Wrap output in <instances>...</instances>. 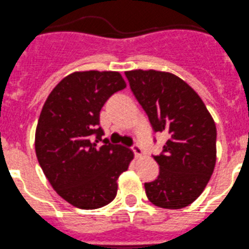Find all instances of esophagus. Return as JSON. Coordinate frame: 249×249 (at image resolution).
Wrapping results in <instances>:
<instances>
[{
	"label": "esophagus",
	"instance_id": "esophagus-1",
	"mask_svg": "<svg viewBox=\"0 0 249 249\" xmlns=\"http://www.w3.org/2000/svg\"><path fill=\"white\" fill-rule=\"evenodd\" d=\"M131 149H132V151H133L134 155H136L137 158L142 155V148H141V145H139V144H133V145L131 146Z\"/></svg>",
	"mask_w": 249,
	"mask_h": 249
}]
</instances>
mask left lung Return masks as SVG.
Listing matches in <instances>:
<instances>
[{"instance_id": "8db88e82", "label": "left lung", "mask_w": 249, "mask_h": 249, "mask_svg": "<svg viewBox=\"0 0 249 249\" xmlns=\"http://www.w3.org/2000/svg\"><path fill=\"white\" fill-rule=\"evenodd\" d=\"M154 132L167 137L159 176L144 183L148 199L165 209H182L199 197L216 162V127L204 103L186 82L160 71L124 73Z\"/></svg>"}]
</instances>
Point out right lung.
<instances>
[{
  "instance_id": "add662e5",
  "label": "right lung",
  "mask_w": 249,
  "mask_h": 249,
  "mask_svg": "<svg viewBox=\"0 0 249 249\" xmlns=\"http://www.w3.org/2000/svg\"><path fill=\"white\" fill-rule=\"evenodd\" d=\"M126 88L118 72L85 71L63 78L42 106L36 158L52 188L80 209H98L115 199L117 179L133 151L103 139L100 110Z\"/></svg>"
}]
</instances>
